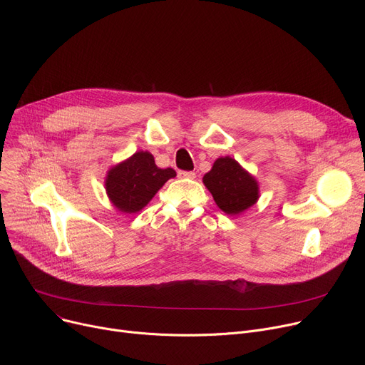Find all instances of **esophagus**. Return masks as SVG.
Instances as JSON below:
<instances>
[{
	"label": "esophagus",
	"mask_w": 365,
	"mask_h": 365,
	"mask_svg": "<svg viewBox=\"0 0 365 365\" xmlns=\"http://www.w3.org/2000/svg\"><path fill=\"white\" fill-rule=\"evenodd\" d=\"M179 178H183V179H195V173H194V171H179Z\"/></svg>",
	"instance_id": "esophagus-1"
}]
</instances>
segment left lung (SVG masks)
Listing matches in <instances>:
<instances>
[{"mask_svg": "<svg viewBox=\"0 0 365 365\" xmlns=\"http://www.w3.org/2000/svg\"><path fill=\"white\" fill-rule=\"evenodd\" d=\"M202 182L223 213L237 216L253 207L259 197V182L237 160L220 157Z\"/></svg>", "mask_w": 365, "mask_h": 365, "instance_id": "obj_1", "label": "left lung"}]
</instances>
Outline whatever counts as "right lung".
I'll return each mask as SVG.
<instances>
[{
  "instance_id": "1",
  "label": "right lung",
  "mask_w": 365,
  "mask_h": 365,
  "mask_svg": "<svg viewBox=\"0 0 365 365\" xmlns=\"http://www.w3.org/2000/svg\"><path fill=\"white\" fill-rule=\"evenodd\" d=\"M173 178H176L175 170L157 167L150 152L138 150L108 170L105 189L112 205L121 213H138Z\"/></svg>"
}]
</instances>
